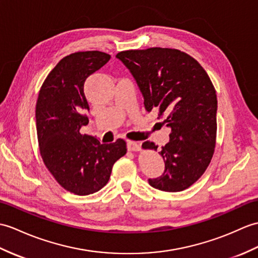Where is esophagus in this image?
I'll return each instance as SVG.
<instances>
[{
	"label": "esophagus",
	"instance_id": "esophagus-1",
	"mask_svg": "<svg viewBox=\"0 0 258 258\" xmlns=\"http://www.w3.org/2000/svg\"><path fill=\"white\" fill-rule=\"evenodd\" d=\"M127 149L130 152H140L141 151V145L136 142L127 141Z\"/></svg>",
	"mask_w": 258,
	"mask_h": 258
}]
</instances>
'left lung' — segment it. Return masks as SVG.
Masks as SVG:
<instances>
[{
	"label": "left lung",
	"mask_w": 258,
	"mask_h": 258,
	"mask_svg": "<svg viewBox=\"0 0 258 258\" xmlns=\"http://www.w3.org/2000/svg\"><path fill=\"white\" fill-rule=\"evenodd\" d=\"M133 76L147 112L159 110L163 124L171 130L169 142L159 154L165 171L149 184L167 192L189 188L208 168L217 137L218 100L206 70L178 49L154 47L116 55ZM144 149L157 151L152 142Z\"/></svg>",
	"instance_id": "1"
}]
</instances>
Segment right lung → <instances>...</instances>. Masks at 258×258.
Returning a JSON list of instances; mask_svg holds the SVG:
<instances>
[{
  "mask_svg": "<svg viewBox=\"0 0 258 258\" xmlns=\"http://www.w3.org/2000/svg\"><path fill=\"white\" fill-rule=\"evenodd\" d=\"M105 52L79 51L62 58L47 76L36 103V130L44 164L63 189L78 196L97 192L107 183L113 165L126 154L118 139L102 144L82 135L89 123L83 92L89 76L110 60Z\"/></svg>",
  "mask_w": 258,
  "mask_h": 258,
  "instance_id": "1",
  "label": "right lung"
}]
</instances>
